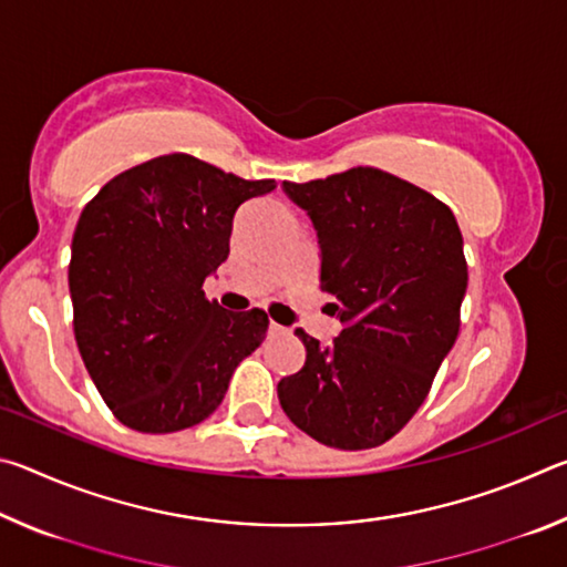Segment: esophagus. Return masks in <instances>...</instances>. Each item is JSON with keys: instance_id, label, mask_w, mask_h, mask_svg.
<instances>
[{"instance_id": "34e87169", "label": "esophagus", "mask_w": 567, "mask_h": 567, "mask_svg": "<svg viewBox=\"0 0 567 567\" xmlns=\"http://www.w3.org/2000/svg\"><path fill=\"white\" fill-rule=\"evenodd\" d=\"M270 332L280 334V332H285V328H282V324H277V322H270Z\"/></svg>"}]
</instances>
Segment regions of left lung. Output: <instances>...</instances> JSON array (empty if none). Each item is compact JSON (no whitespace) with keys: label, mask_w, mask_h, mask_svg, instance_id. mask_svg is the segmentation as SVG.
<instances>
[{"label":"left lung","mask_w":567,"mask_h":567,"mask_svg":"<svg viewBox=\"0 0 567 567\" xmlns=\"http://www.w3.org/2000/svg\"><path fill=\"white\" fill-rule=\"evenodd\" d=\"M318 233L320 287L342 332L330 344L295 330L300 372L282 378L285 415L322 445L368 450L415 415L460 330L467 265L440 199L375 167L305 185L282 182Z\"/></svg>","instance_id":"left-lung-1"}]
</instances>
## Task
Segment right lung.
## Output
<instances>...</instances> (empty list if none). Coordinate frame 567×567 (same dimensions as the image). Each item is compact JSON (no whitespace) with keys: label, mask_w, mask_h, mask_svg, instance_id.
Masks as SVG:
<instances>
[{"label":"right lung","mask_w":567,"mask_h":567,"mask_svg":"<svg viewBox=\"0 0 567 567\" xmlns=\"http://www.w3.org/2000/svg\"><path fill=\"white\" fill-rule=\"evenodd\" d=\"M275 187L177 152L122 172L82 209L74 338L122 425L152 435L197 425L260 348L265 310L227 312L205 300L203 282L227 260L239 205Z\"/></svg>","instance_id":"add662e5"}]
</instances>
